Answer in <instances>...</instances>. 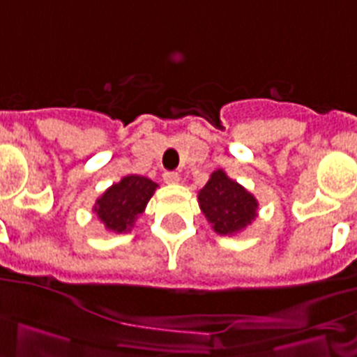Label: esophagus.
Returning a JSON list of instances; mask_svg holds the SVG:
<instances>
[{
	"instance_id": "esophagus-1",
	"label": "esophagus",
	"mask_w": 357,
	"mask_h": 357,
	"mask_svg": "<svg viewBox=\"0 0 357 357\" xmlns=\"http://www.w3.org/2000/svg\"><path fill=\"white\" fill-rule=\"evenodd\" d=\"M163 181L167 183V185H176V183H179V174L178 172H165Z\"/></svg>"
}]
</instances>
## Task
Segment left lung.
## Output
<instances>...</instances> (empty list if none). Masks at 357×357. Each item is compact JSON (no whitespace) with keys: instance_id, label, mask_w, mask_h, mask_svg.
Instances as JSON below:
<instances>
[{"instance_id":"left-lung-1","label":"left lung","mask_w":357,"mask_h":357,"mask_svg":"<svg viewBox=\"0 0 357 357\" xmlns=\"http://www.w3.org/2000/svg\"><path fill=\"white\" fill-rule=\"evenodd\" d=\"M197 197L201 211L216 234H238L257 216V199L245 186L229 178L222 169L209 176V181Z\"/></svg>"}]
</instances>
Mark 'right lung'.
Here are the masks:
<instances>
[{
  "label": "right lung",
  "instance_id": "add662e5",
  "mask_svg": "<svg viewBox=\"0 0 357 357\" xmlns=\"http://www.w3.org/2000/svg\"><path fill=\"white\" fill-rule=\"evenodd\" d=\"M158 188L155 181L144 176L130 174L119 183H114L96 199L93 211L105 229L116 234L128 232L139 215H142L146 204Z\"/></svg>",
  "mask_w": 357,
  "mask_h": 357
}]
</instances>
